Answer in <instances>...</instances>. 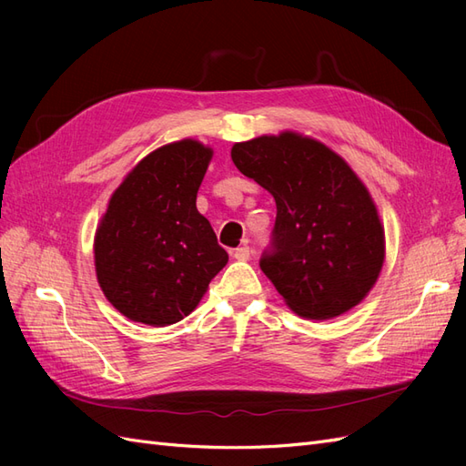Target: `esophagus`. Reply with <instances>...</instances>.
Masks as SVG:
<instances>
[{
	"mask_svg": "<svg viewBox=\"0 0 466 466\" xmlns=\"http://www.w3.org/2000/svg\"><path fill=\"white\" fill-rule=\"evenodd\" d=\"M235 260H248L250 258V248L248 247H238L233 250Z\"/></svg>",
	"mask_w": 466,
	"mask_h": 466,
	"instance_id": "obj_1",
	"label": "esophagus"
}]
</instances>
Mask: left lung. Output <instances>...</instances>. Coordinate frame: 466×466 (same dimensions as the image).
<instances>
[{
    "label": "left lung",
    "instance_id": "obj_1",
    "mask_svg": "<svg viewBox=\"0 0 466 466\" xmlns=\"http://www.w3.org/2000/svg\"><path fill=\"white\" fill-rule=\"evenodd\" d=\"M231 159L276 200L272 250L260 268L291 311L324 320L361 303L385 262V229L351 167L293 130L238 142Z\"/></svg>",
    "mask_w": 466,
    "mask_h": 466
}]
</instances>
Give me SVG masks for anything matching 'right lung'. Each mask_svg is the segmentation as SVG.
<instances>
[{
	"instance_id": "right-lung-1",
	"label": "right lung",
	"mask_w": 466,
	"mask_h": 466,
	"mask_svg": "<svg viewBox=\"0 0 466 466\" xmlns=\"http://www.w3.org/2000/svg\"><path fill=\"white\" fill-rule=\"evenodd\" d=\"M214 149L180 139L151 151L112 192L95 233V272L126 319L167 327L198 307L229 257L196 208Z\"/></svg>"
}]
</instances>
